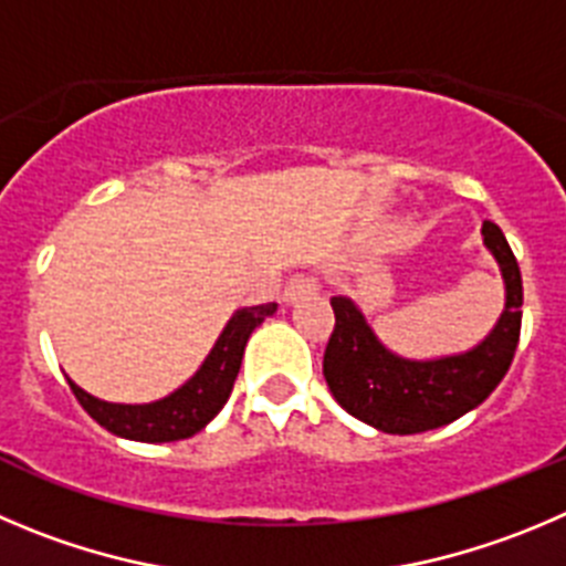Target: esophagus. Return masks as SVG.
<instances>
[{
  "label": "esophagus",
  "mask_w": 566,
  "mask_h": 566,
  "mask_svg": "<svg viewBox=\"0 0 566 566\" xmlns=\"http://www.w3.org/2000/svg\"><path fill=\"white\" fill-rule=\"evenodd\" d=\"M315 290H318V279H313V276H293L287 282V287H284V301H287V304H293V301L307 298V295H313Z\"/></svg>",
  "instance_id": "esophagus-1"
}]
</instances>
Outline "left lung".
Here are the masks:
<instances>
[{
    "instance_id": "obj_1",
    "label": "left lung",
    "mask_w": 566,
    "mask_h": 566,
    "mask_svg": "<svg viewBox=\"0 0 566 566\" xmlns=\"http://www.w3.org/2000/svg\"><path fill=\"white\" fill-rule=\"evenodd\" d=\"M483 245L497 259L505 310L494 329L463 355L408 360L379 343L352 298L335 295V329L324 352V377L346 413L390 436L436 430L478 408L514 360L522 326V276L497 223H483Z\"/></svg>"
}]
</instances>
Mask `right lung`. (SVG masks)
I'll use <instances>...</instances> for the list:
<instances>
[{"label":"right lung","mask_w":566,"mask_h":566,"mask_svg":"<svg viewBox=\"0 0 566 566\" xmlns=\"http://www.w3.org/2000/svg\"><path fill=\"white\" fill-rule=\"evenodd\" d=\"M276 313V304H259V307H242L231 315L226 329L220 332L218 343L203 360V366L195 371L192 379L150 405H114L103 402L97 396L86 394L69 379V388L77 396L88 416L105 427L108 432L130 441L164 443L181 441L203 430L214 416L229 402L234 379L240 374L242 355L251 332L265 318Z\"/></svg>","instance_id":"add662e5"}]
</instances>
